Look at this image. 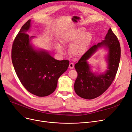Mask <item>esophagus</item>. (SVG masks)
<instances>
[{"instance_id":"1","label":"esophagus","mask_w":132,"mask_h":132,"mask_svg":"<svg viewBox=\"0 0 132 132\" xmlns=\"http://www.w3.org/2000/svg\"><path fill=\"white\" fill-rule=\"evenodd\" d=\"M73 67H74V64H73V63L71 62V63H70V65H69V68H70V69H73Z\"/></svg>"}]
</instances>
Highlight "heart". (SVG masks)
Listing matches in <instances>:
<instances>
[{"mask_svg": "<svg viewBox=\"0 0 132 132\" xmlns=\"http://www.w3.org/2000/svg\"><path fill=\"white\" fill-rule=\"evenodd\" d=\"M85 30L84 28H78L65 32L61 36L62 44H71L69 52L73 56L79 57L82 55L91 45L93 35L90 32H85ZM56 50L59 53L63 52V48L59 43L56 44Z\"/></svg>", "mask_w": 132, "mask_h": 132, "instance_id": "obj_1", "label": "heart"}]
</instances>
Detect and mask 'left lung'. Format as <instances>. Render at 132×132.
<instances>
[{"label":"left lung","instance_id":"1","mask_svg":"<svg viewBox=\"0 0 132 132\" xmlns=\"http://www.w3.org/2000/svg\"><path fill=\"white\" fill-rule=\"evenodd\" d=\"M104 39L91 47L75 66L78 73L74 84L75 91L82 98L92 100L100 96L108 89L115 79L121 57L120 42L111 28ZM101 47H104L109 51L107 57L108 69L104 73L98 75L91 72L87 60Z\"/></svg>","mask_w":132,"mask_h":132}]
</instances>
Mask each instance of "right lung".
I'll list each match as a JSON object with an SVG mask.
<instances>
[{
    "label": "right lung",
    "instance_id": "right-lung-1",
    "mask_svg": "<svg viewBox=\"0 0 132 132\" xmlns=\"http://www.w3.org/2000/svg\"><path fill=\"white\" fill-rule=\"evenodd\" d=\"M28 20L13 41L11 59L17 76L23 86L38 97L51 95L56 88L57 80L69 66L67 60H57L43 50H36L30 43L34 36L26 32L30 27Z\"/></svg>",
    "mask_w": 132,
    "mask_h": 132
}]
</instances>
